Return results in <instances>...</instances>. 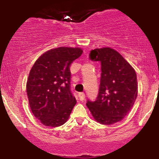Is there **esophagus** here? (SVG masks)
Masks as SVG:
<instances>
[{
	"mask_svg": "<svg viewBox=\"0 0 159 159\" xmlns=\"http://www.w3.org/2000/svg\"><path fill=\"white\" fill-rule=\"evenodd\" d=\"M78 97H79V99L81 100V101H84V100H85V95L84 93H78Z\"/></svg>",
	"mask_w": 159,
	"mask_h": 159,
	"instance_id": "34e87169",
	"label": "esophagus"
}]
</instances>
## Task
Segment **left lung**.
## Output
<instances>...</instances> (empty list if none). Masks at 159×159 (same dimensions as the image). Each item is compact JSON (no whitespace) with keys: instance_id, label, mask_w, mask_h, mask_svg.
<instances>
[{"instance_id":"left-lung-1","label":"left lung","mask_w":159,"mask_h":159,"mask_svg":"<svg viewBox=\"0 0 159 159\" xmlns=\"http://www.w3.org/2000/svg\"><path fill=\"white\" fill-rule=\"evenodd\" d=\"M92 61L101 62L99 93L86 105L94 120L110 125L122 120L134 105L138 93L135 70L124 57L109 48H97L89 53Z\"/></svg>"}]
</instances>
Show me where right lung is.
I'll return each instance as SVG.
<instances>
[{"mask_svg": "<svg viewBox=\"0 0 159 159\" xmlns=\"http://www.w3.org/2000/svg\"><path fill=\"white\" fill-rule=\"evenodd\" d=\"M81 54L79 48L51 49L30 70L27 81L30 108L43 125L59 127L69 119L77 102L70 90V66Z\"/></svg>", "mask_w": 159, "mask_h": 159, "instance_id": "right-lung-1", "label": "right lung"}]
</instances>
